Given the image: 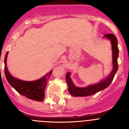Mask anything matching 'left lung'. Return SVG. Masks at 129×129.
I'll use <instances>...</instances> for the list:
<instances>
[{
	"label": "left lung",
	"instance_id": "1",
	"mask_svg": "<svg viewBox=\"0 0 129 129\" xmlns=\"http://www.w3.org/2000/svg\"><path fill=\"white\" fill-rule=\"evenodd\" d=\"M104 37L110 39L112 44V62H113V69L107 79H104L101 82L97 83L95 85L88 86L85 88H79L75 86L74 83L70 78V72H67L66 75V80L68 85V92L73 96H88V95H93L100 90L105 89L110 85L116 72L118 69V57L119 50L118 48V41L116 36L112 34H105Z\"/></svg>",
	"mask_w": 129,
	"mask_h": 129
}]
</instances>
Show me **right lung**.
Instances as JSON below:
<instances>
[{
	"instance_id": "right-lung-1",
	"label": "right lung",
	"mask_w": 129,
	"mask_h": 129,
	"mask_svg": "<svg viewBox=\"0 0 129 129\" xmlns=\"http://www.w3.org/2000/svg\"><path fill=\"white\" fill-rule=\"evenodd\" d=\"M8 53V52L6 53L4 58V73L7 81L21 95L26 96L30 100L37 101H43L44 98V90L52 71L43 78L34 81H25L15 78L10 74L6 65Z\"/></svg>"
}]
</instances>
